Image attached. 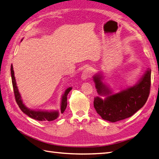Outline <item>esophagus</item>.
Here are the masks:
<instances>
[{"label": "esophagus", "instance_id": "esophagus-1", "mask_svg": "<svg viewBox=\"0 0 159 159\" xmlns=\"http://www.w3.org/2000/svg\"><path fill=\"white\" fill-rule=\"evenodd\" d=\"M91 73H92V70H91L90 67H87V68H86L83 72L81 78L83 80H85L86 79H87V78L90 76Z\"/></svg>", "mask_w": 159, "mask_h": 159}]
</instances>
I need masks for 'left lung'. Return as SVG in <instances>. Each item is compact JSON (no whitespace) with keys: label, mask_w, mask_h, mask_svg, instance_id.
<instances>
[{"label":"left lung","mask_w":159,"mask_h":159,"mask_svg":"<svg viewBox=\"0 0 159 159\" xmlns=\"http://www.w3.org/2000/svg\"><path fill=\"white\" fill-rule=\"evenodd\" d=\"M97 92L105 99L94 98L93 106L103 120L116 122L131 117L142 108L148 98L151 85V70L148 69L142 79L135 85L112 94V92L102 82V76L93 77Z\"/></svg>","instance_id":"8db88e82"}]
</instances>
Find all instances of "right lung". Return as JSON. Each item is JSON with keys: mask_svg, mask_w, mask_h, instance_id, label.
Wrapping results in <instances>:
<instances>
[{"mask_svg": "<svg viewBox=\"0 0 159 159\" xmlns=\"http://www.w3.org/2000/svg\"><path fill=\"white\" fill-rule=\"evenodd\" d=\"M11 80H12V85L13 88V92H14V96L16 101L18 105L19 106L20 109L24 113L30 117L33 118V119L38 120V121H53L56 120L57 117H59V112L57 111H35L28 109L25 104H23L22 100L21 99V96L18 92V87L16 85V79L14 76V71H13V66H11ZM72 87H69L67 88L66 92H64L63 95L62 96L61 102V113H63L65 111L66 107H67V97L68 95L70 90L72 89Z\"/></svg>", "mask_w": 159, "mask_h": 159, "instance_id": "1", "label": "right lung"}]
</instances>
